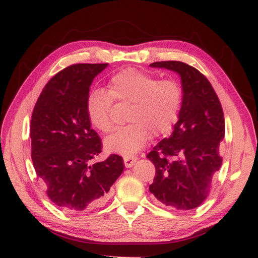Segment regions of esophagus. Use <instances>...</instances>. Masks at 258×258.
<instances>
[{"mask_svg":"<svg viewBox=\"0 0 258 258\" xmlns=\"http://www.w3.org/2000/svg\"><path fill=\"white\" fill-rule=\"evenodd\" d=\"M138 158L136 157H124V165L126 168H130L134 165V163L136 162Z\"/></svg>","mask_w":258,"mask_h":258,"instance_id":"obj_1","label":"esophagus"}]
</instances>
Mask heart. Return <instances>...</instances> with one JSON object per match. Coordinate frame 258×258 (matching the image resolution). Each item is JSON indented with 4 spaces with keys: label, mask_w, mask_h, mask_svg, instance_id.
<instances>
[{
    "label": "heart",
    "mask_w": 258,
    "mask_h": 258,
    "mask_svg": "<svg viewBox=\"0 0 258 258\" xmlns=\"http://www.w3.org/2000/svg\"><path fill=\"white\" fill-rule=\"evenodd\" d=\"M113 100L128 104V125L119 127L104 141L106 151L130 157L150 138L168 134L178 118L183 90L174 80H160L135 69H125L108 82V92L96 89L86 100V113L93 127L103 133L112 130Z\"/></svg>",
    "instance_id": "heart-1"
}]
</instances>
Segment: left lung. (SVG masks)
I'll list each match as a JSON object with an SVG mask.
<instances>
[{
	"mask_svg": "<svg viewBox=\"0 0 258 258\" xmlns=\"http://www.w3.org/2000/svg\"><path fill=\"white\" fill-rule=\"evenodd\" d=\"M150 67L177 73L183 90L173 133L147 154L156 169L150 191L163 206L193 210L206 200L214 174L222 165L225 120L221 102L208 80L188 64L166 61Z\"/></svg>",
	"mask_w": 258,
	"mask_h": 258,
	"instance_id": "obj_1",
	"label": "left lung"
}]
</instances>
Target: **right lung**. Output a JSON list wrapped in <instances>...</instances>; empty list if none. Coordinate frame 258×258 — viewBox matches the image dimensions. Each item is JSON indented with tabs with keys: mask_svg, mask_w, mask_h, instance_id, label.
I'll return each mask as SVG.
<instances>
[{
	"mask_svg": "<svg viewBox=\"0 0 258 258\" xmlns=\"http://www.w3.org/2000/svg\"><path fill=\"white\" fill-rule=\"evenodd\" d=\"M105 64H74L58 72L38 96L31 119V156L46 193L64 212L83 213L105 204L123 173V158L112 154L92 163L102 142L91 128L86 100Z\"/></svg>",
	"mask_w": 258,
	"mask_h": 258,
	"instance_id": "1",
	"label": "right lung"
}]
</instances>
